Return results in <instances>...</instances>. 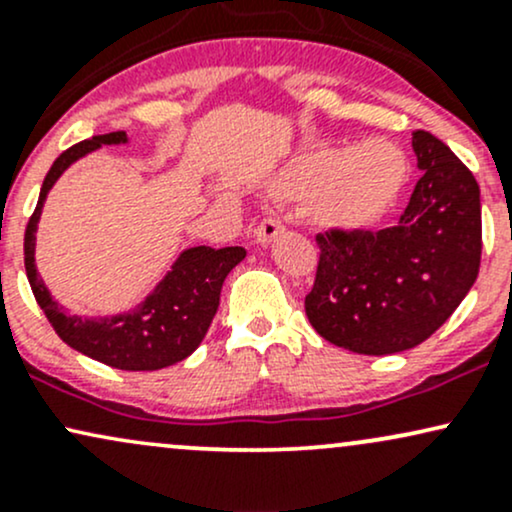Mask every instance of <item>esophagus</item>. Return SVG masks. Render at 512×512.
<instances>
[{
    "label": "esophagus",
    "instance_id": "obj_1",
    "mask_svg": "<svg viewBox=\"0 0 512 512\" xmlns=\"http://www.w3.org/2000/svg\"><path fill=\"white\" fill-rule=\"evenodd\" d=\"M281 231H284V223L274 219V216H267V219H262L260 226L255 228V240L260 245H269Z\"/></svg>",
    "mask_w": 512,
    "mask_h": 512
}]
</instances>
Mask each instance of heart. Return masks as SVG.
I'll return each mask as SVG.
<instances>
[{"mask_svg":"<svg viewBox=\"0 0 512 512\" xmlns=\"http://www.w3.org/2000/svg\"><path fill=\"white\" fill-rule=\"evenodd\" d=\"M409 182V161L390 139L325 144L303 151L276 175L274 195L310 204L315 221L334 231H368L395 211Z\"/></svg>","mask_w":512,"mask_h":512,"instance_id":"b5f03b06","label":"heart"}]
</instances>
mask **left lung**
I'll list each match as a JSON object with an SVG mask.
<instances>
[{
  "instance_id": "1",
  "label": "left lung",
  "mask_w": 512,
  "mask_h": 512,
  "mask_svg": "<svg viewBox=\"0 0 512 512\" xmlns=\"http://www.w3.org/2000/svg\"><path fill=\"white\" fill-rule=\"evenodd\" d=\"M421 178L383 231L317 233L305 315L320 337L354 354L387 356L426 342L477 281L481 202L472 170L431 132L411 139Z\"/></svg>"
}]
</instances>
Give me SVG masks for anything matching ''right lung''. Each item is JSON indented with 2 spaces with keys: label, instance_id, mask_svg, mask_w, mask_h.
Masks as SVG:
<instances>
[{
  "label": "right lung",
  "instance_id": "obj_1",
  "mask_svg": "<svg viewBox=\"0 0 512 512\" xmlns=\"http://www.w3.org/2000/svg\"><path fill=\"white\" fill-rule=\"evenodd\" d=\"M125 142V132L98 134V137L69 146L52 163L40 187L38 204L28 219L26 236H23V262H26L28 284H31L35 301L64 344L110 368L158 370L182 361L202 344L219 310L223 279L238 262H243L245 248L233 245V248L216 250L209 245H197V248L185 250L142 305H137L132 313L98 317V320L64 313L60 305L52 301L33 260L35 228H38L45 197L57 178L76 158L101 149L103 144Z\"/></svg>",
  "mask_w": 512,
  "mask_h": 512
}]
</instances>
